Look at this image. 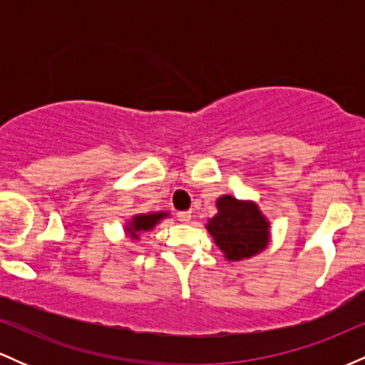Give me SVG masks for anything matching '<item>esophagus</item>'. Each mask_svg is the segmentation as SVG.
Instances as JSON below:
<instances>
[{
    "label": "esophagus",
    "instance_id": "1",
    "mask_svg": "<svg viewBox=\"0 0 365 365\" xmlns=\"http://www.w3.org/2000/svg\"><path fill=\"white\" fill-rule=\"evenodd\" d=\"M177 217H178L180 223H190L192 212L190 211H180L178 215H177Z\"/></svg>",
    "mask_w": 365,
    "mask_h": 365
}]
</instances>
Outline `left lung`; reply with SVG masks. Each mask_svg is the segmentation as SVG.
<instances>
[{"label": "left lung", "mask_w": 365, "mask_h": 365, "mask_svg": "<svg viewBox=\"0 0 365 365\" xmlns=\"http://www.w3.org/2000/svg\"><path fill=\"white\" fill-rule=\"evenodd\" d=\"M216 209L206 228L226 261L250 259L269 245L271 223L254 200L225 194L216 200Z\"/></svg>", "instance_id": "1"}]
</instances>
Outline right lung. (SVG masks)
<instances>
[{
	"label": "right lung",
	"instance_id": "right-lung-1",
	"mask_svg": "<svg viewBox=\"0 0 365 365\" xmlns=\"http://www.w3.org/2000/svg\"><path fill=\"white\" fill-rule=\"evenodd\" d=\"M170 217L168 211H158V212H139L133 215L130 220L125 221L123 232L125 235L132 238V240H140L142 235L153 232L163 220Z\"/></svg>",
	"mask_w": 365,
	"mask_h": 365
}]
</instances>
